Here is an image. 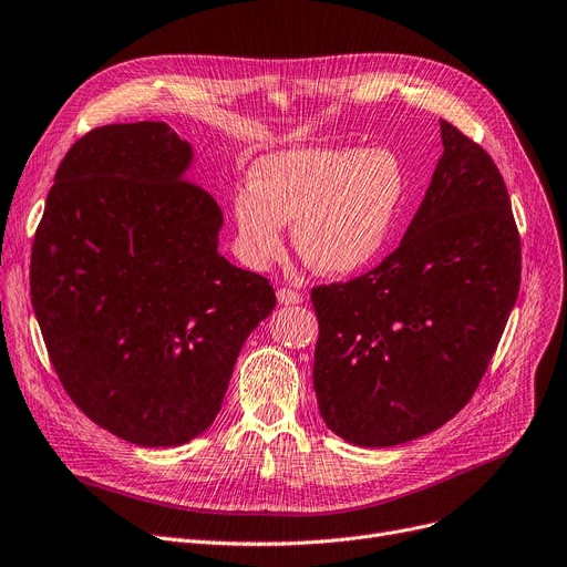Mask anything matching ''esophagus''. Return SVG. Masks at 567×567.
Wrapping results in <instances>:
<instances>
[{
  "label": "esophagus",
  "mask_w": 567,
  "mask_h": 567,
  "mask_svg": "<svg viewBox=\"0 0 567 567\" xmlns=\"http://www.w3.org/2000/svg\"><path fill=\"white\" fill-rule=\"evenodd\" d=\"M278 301L282 306H299V303H303V296L299 291L289 289V287H280L278 289Z\"/></svg>",
  "instance_id": "1"
}]
</instances>
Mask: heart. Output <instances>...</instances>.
Returning a JSON list of instances; mask_svg holds the SVG:
<instances>
[{
	"mask_svg": "<svg viewBox=\"0 0 567 567\" xmlns=\"http://www.w3.org/2000/svg\"><path fill=\"white\" fill-rule=\"evenodd\" d=\"M400 163L381 148H289L261 158L250 186L234 195L238 244L255 266L293 248L317 274L349 276L365 268L391 234L402 199Z\"/></svg>",
	"mask_w": 567,
	"mask_h": 567,
	"instance_id": "obj_1",
	"label": "heart"
}]
</instances>
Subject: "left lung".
<instances>
[{"mask_svg": "<svg viewBox=\"0 0 567 567\" xmlns=\"http://www.w3.org/2000/svg\"><path fill=\"white\" fill-rule=\"evenodd\" d=\"M441 140L402 244L372 271L310 293L319 413L363 449L419 439L460 413L519 293L522 241L498 167L443 118Z\"/></svg>", "mask_w": 567, "mask_h": 567, "instance_id": "1", "label": "left lung"}]
</instances>
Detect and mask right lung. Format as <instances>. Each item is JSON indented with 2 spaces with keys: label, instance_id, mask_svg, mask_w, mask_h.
Masks as SVG:
<instances>
[{
  "label": "right lung",
  "instance_id": "1",
  "mask_svg": "<svg viewBox=\"0 0 567 567\" xmlns=\"http://www.w3.org/2000/svg\"><path fill=\"white\" fill-rule=\"evenodd\" d=\"M193 148L163 122L110 124L59 163L29 291L78 409L161 449L216 421L246 338L276 308L259 274L218 252L223 212L186 178Z\"/></svg>",
  "mask_w": 567,
  "mask_h": 567
}]
</instances>
